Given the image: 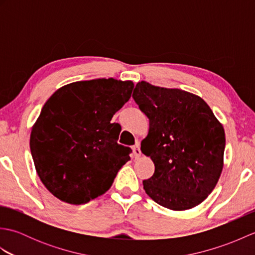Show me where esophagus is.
I'll use <instances>...</instances> for the list:
<instances>
[{"label":"esophagus","mask_w":255,"mask_h":255,"mask_svg":"<svg viewBox=\"0 0 255 255\" xmlns=\"http://www.w3.org/2000/svg\"><path fill=\"white\" fill-rule=\"evenodd\" d=\"M132 152H133V156L136 159H139L140 156H141V150H140L139 143H137L136 145H133V147H132Z\"/></svg>","instance_id":"esophagus-1"}]
</instances>
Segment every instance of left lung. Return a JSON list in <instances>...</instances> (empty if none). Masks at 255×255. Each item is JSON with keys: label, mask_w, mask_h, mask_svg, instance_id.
Here are the masks:
<instances>
[{"label": "left lung", "mask_w": 255, "mask_h": 255, "mask_svg": "<svg viewBox=\"0 0 255 255\" xmlns=\"http://www.w3.org/2000/svg\"><path fill=\"white\" fill-rule=\"evenodd\" d=\"M149 118L141 152L154 163L142 182L155 203L172 210L196 207L217 185L224 167L225 129L202 97L138 82L132 94Z\"/></svg>", "instance_id": "1"}]
</instances>
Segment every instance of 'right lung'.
<instances>
[{
  "label": "right lung",
  "instance_id": "obj_1",
  "mask_svg": "<svg viewBox=\"0 0 255 255\" xmlns=\"http://www.w3.org/2000/svg\"><path fill=\"white\" fill-rule=\"evenodd\" d=\"M133 86L114 78L78 81L45 103L29 144L37 174L53 196L82 205L111 188L131 151L117 143L121 126L111 121Z\"/></svg>",
  "mask_w": 255,
  "mask_h": 255
}]
</instances>
